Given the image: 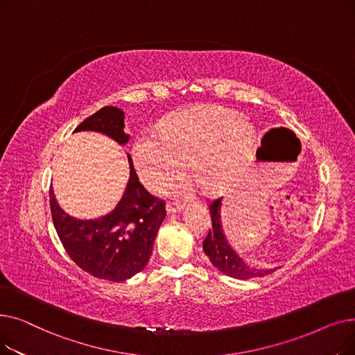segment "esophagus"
I'll list each match as a JSON object with an SVG mask.
<instances>
[{
  "label": "esophagus",
  "instance_id": "34e87169",
  "mask_svg": "<svg viewBox=\"0 0 355 355\" xmlns=\"http://www.w3.org/2000/svg\"><path fill=\"white\" fill-rule=\"evenodd\" d=\"M182 209H184L182 204H180V202H177V201H174V202H168V204H166V213H168V214L180 213Z\"/></svg>",
  "mask_w": 355,
  "mask_h": 355
}]
</instances>
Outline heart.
<instances>
[{"mask_svg":"<svg viewBox=\"0 0 355 355\" xmlns=\"http://www.w3.org/2000/svg\"><path fill=\"white\" fill-rule=\"evenodd\" d=\"M254 128L245 116L220 106H194L173 114L157 129L138 135L134 164L146 187L161 193L190 171L210 191L225 184L230 166L253 145Z\"/></svg>","mask_w":355,"mask_h":355,"instance_id":"obj_1","label":"heart"}]
</instances>
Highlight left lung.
<instances>
[{
  "mask_svg": "<svg viewBox=\"0 0 355 355\" xmlns=\"http://www.w3.org/2000/svg\"><path fill=\"white\" fill-rule=\"evenodd\" d=\"M220 207H221V198L214 200L210 204V213H211V225L213 229H209V234L202 241V249L210 259V262L225 275L240 279V281H246L252 277H262L265 275L272 273L270 269H257L249 263H246L241 259L236 250L230 246L226 239L225 230L221 226L220 218Z\"/></svg>",
  "mask_w": 355,
  "mask_h": 355,
  "instance_id": "left-lung-1",
  "label": "left lung"
}]
</instances>
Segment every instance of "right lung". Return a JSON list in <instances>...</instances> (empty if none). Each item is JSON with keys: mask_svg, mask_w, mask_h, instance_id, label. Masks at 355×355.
<instances>
[{"mask_svg": "<svg viewBox=\"0 0 355 355\" xmlns=\"http://www.w3.org/2000/svg\"><path fill=\"white\" fill-rule=\"evenodd\" d=\"M125 114L105 106L86 118L74 132L93 130L125 145ZM129 161V181L116 207L93 220H79L64 213L50 190L53 225L70 259L92 276L122 282L141 272L151 257L157 233L165 218V202L149 194Z\"/></svg>", "mask_w": 355, "mask_h": 355, "instance_id": "add662e5", "label": "right lung"}]
</instances>
